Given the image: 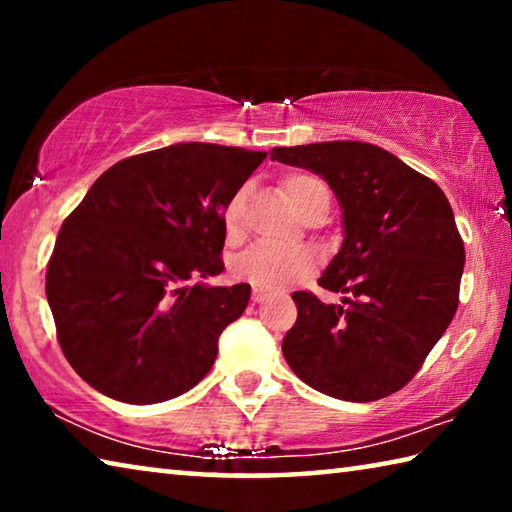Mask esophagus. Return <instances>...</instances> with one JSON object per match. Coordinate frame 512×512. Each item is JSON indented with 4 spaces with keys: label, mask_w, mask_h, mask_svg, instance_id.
<instances>
[{
    "label": "esophagus",
    "mask_w": 512,
    "mask_h": 512,
    "mask_svg": "<svg viewBox=\"0 0 512 512\" xmlns=\"http://www.w3.org/2000/svg\"><path fill=\"white\" fill-rule=\"evenodd\" d=\"M266 296H268L266 289H262V287H255L253 289V302H262Z\"/></svg>",
    "instance_id": "1"
}]
</instances>
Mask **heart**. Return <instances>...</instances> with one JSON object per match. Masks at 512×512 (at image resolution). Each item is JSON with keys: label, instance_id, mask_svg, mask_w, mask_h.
Listing matches in <instances>:
<instances>
[{"label": "heart", "instance_id": "obj_1", "mask_svg": "<svg viewBox=\"0 0 512 512\" xmlns=\"http://www.w3.org/2000/svg\"><path fill=\"white\" fill-rule=\"evenodd\" d=\"M282 187L298 212L305 210L316 194L327 192L325 185L316 176H309V173H291V176L284 178ZM244 203L246 189H237L223 207V228L228 232V237H237L241 232ZM318 262V253L309 246L282 248L273 244H259L232 262V275L241 282L255 284V287H284V284L298 282L309 273H314Z\"/></svg>", "mask_w": 512, "mask_h": 512}]
</instances>
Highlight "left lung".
I'll use <instances>...</instances> for the list:
<instances>
[{"instance_id": "1", "label": "left lung", "mask_w": 512, "mask_h": 512, "mask_svg": "<svg viewBox=\"0 0 512 512\" xmlns=\"http://www.w3.org/2000/svg\"><path fill=\"white\" fill-rule=\"evenodd\" d=\"M271 160L323 176L343 212V244L318 280L341 305L293 293L284 359L336 400L393 395L456 314L465 248L452 205L433 180L368 142L275 146Z\"/></svg>"}]
</instances>
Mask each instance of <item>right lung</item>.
<instances>
[{"instance_id":"add662e5","label":"right lung","mask_w":512,"mask_h":512,"mask_svg":"<svg viewBox=\"0 0 512 512\" xmlns=\"http://www.w3.org/2000/svg\"><path fill=\"white\" fill-rule=\"evenodd\" d=\"M264 151L171 144L101 173L58 232L47 302L58 343L99 393L155 404L194 388L250 284L207 287L223 271V207Z\"/></svg>"}]
</instances>
